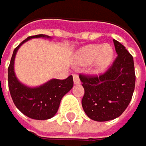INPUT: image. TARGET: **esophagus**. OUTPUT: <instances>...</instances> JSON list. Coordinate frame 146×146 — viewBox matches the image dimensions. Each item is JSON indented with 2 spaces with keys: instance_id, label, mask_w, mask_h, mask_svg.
Masks as SVG:
<instances>
[{
  "instance_id": "34e87169",
  "label": "esophagus",
  "mask_w": 146,
  "mask_h": 146,
  "mask_svg": "<svg viewBox=\"0 0 146 146\" xmlns=\"http://www.w3.org/2000/svg\"><path fill=\"white\" fill-rule=\"evenodd\" d=\"M73 79H74V83L75 84H80V78L77 74L73 75Z\"/></svg>"
}]
</instances>
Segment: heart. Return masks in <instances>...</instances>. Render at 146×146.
Returning a JSON list of instances; mask_svg holds the SVG:
<instances>
[{"instance_id":"b5f03b06","label":"heart","mask_w":146,"mask_h":146,"mask_svg":"<svg viewBox=\"0 0 146 146\" xmlns=\"http://www.w3.org/2000/svg\"><path fill=\"white\" fill-rule=\"evenodd\" d=\"M114 56L113 49L107 45L94 44L83 47L78 53V62L82 64H91L96 61L99 70H106Z\"/></svg>"}]
</instances>
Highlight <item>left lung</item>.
Instances as JSON below:
<instances>
[{
  "mask_svg": "<svg viewBox=\"0 0 146 146\" xmlns=\"http://www.w3.org/2000/svg\"><path fill=\"white\" fill-rule=\"evenodd\" d=\"M117 56L101 74H80L84 88L82 106L87 115L97 121L120 116L129 105L135 87L133 56L119 41L113 40Z\"/></svg>",
  "mask_w": 146,
  "mask_h": 146,
  "instance_id": "obj_1",
  "label": "left lung"
}]
</instances>
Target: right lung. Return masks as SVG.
Returning a JSON list of instances; mask_svg holds the SVG:
<instances>
[{"instance_id":"1","label":"right lung","mask_w":146,"mask_h":146,"mask_svg":"<svg viewBox=\"0 0 146 146\" xmlns=\"http://www.w3.org/2000/svg\"><path fill=\"white\" fill-rule=\"evenodd\" d=\"M45 36V35H36L23 40L14 49L8 66V88L14 105L24 115L36 120H46L52 117L58 110L62 98L74 84L72 76L64 80L52 79L42 86L34 88H28L18 81L13 69L18 49L24 42L31 38Z\"/></svg>"}]
</instances>
